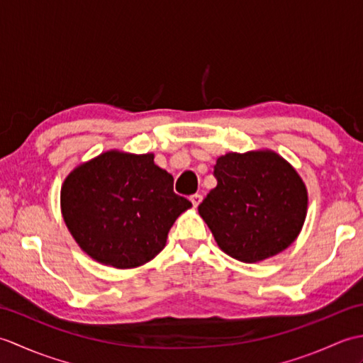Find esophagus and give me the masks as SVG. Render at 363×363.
<instances>
[{
  "label": "esophagus",
  "mask_w": 363,
  "mask_h": 363,
  "mask_svg": "<svg viewBox=\"0 0 363 363\" xmlns=\"http://www.w3.org/2000/svg\"><path fill=\"white\" fill-rule=\"evenodd\" d=\"M190 201H191V204H194V207H198L199 203L203 201V196L199 195V194H195V195L190 196Z\"/></svg>",
  "instance_id": "esophagus-1"
}]
</instances>
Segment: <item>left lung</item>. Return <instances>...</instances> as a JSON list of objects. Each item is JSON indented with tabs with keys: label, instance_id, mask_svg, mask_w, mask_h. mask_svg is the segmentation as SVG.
I'll return each instance as SVG.
<instances>
[{
	"label": "left lung",
	"instance_id": "left-lung-1",
	"mask_svg": "<svg viewBox=\"0 0 363 363\" xmlns=\"http://www.w3.org/2000/svg\"><path fill=\"white\" fill-rule=\"evenodd\" d=\"M217 187L198 206L223 252L256 264L296 240L309 195L303 177L272 150L226 152L213 167Z\"/></svg>",
	"mask_w": 363,
	"mask_h": 363
}]
</instances>
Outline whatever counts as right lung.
I'll use <instances>...</instances> for the list:
<instances>
[{"mask_svg": "<svg viewBox=\"0 0 363 363\" xmlns=\"http://www.w3.org/2000/svg\"><path fill=\"white\" fill-rule=\"evenodd\" d=\"M190 207L152 152L104 151L73 168L60 189V212L74 242L98 264L120 269L156 257Z\"/></svg>", "mask_w": 363, "mask_h": 363, "instance_id": "right-lung-1", "label": "right lung"}]
</instances>
